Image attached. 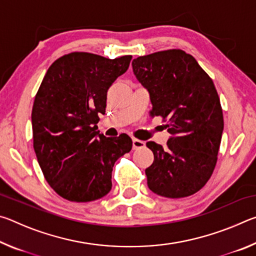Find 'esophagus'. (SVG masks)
Here are the masks:
<instances>
[{"instance_id":"34e87169","label":"esophagus","mask_w":256,"mask_h":256,"mask_svg":"<svg viewBox=\"0 0 256 256\" xmlns=\"http://www.w3.org/2000/svg\"><path fill=\"white\" fill-rule=\"evenodd\" d=\"M132 144H133V150H138V149H141V148H144V141H141V140H138V138H133L132 140Z\"/></svg>"}]
</instances>
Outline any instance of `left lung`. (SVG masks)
I'll return each instance as SVG.
<instances>
[{"label":"left lung","mask_w":256,"mask_h":256,"mask_svg":"<svg viewBox=\"0 0 256 256\" xmlns=\"http://www.w3.org/2000/svg\"><path fill=\"white\" fill-rule=\"evenodd\" d=\"M133 72L149 90L152 110L172 134L167 146L146 142L154 162L146 170L154 193L180 198L200 190L214 172L224 130L214 81L192 55L167 50L133 60Z\"/></svg>","instance_id":"1"}]
</instances>
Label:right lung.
Here are the masks:
<instances>
[{"label": "right lung", "mask_w": 256, "mask_h": 256, "mask_svg": "<svg viewBox=\"0 0 256 256\" xmlns=\"http://www.w3.org/2000/svg\"><path fill=\"white\" fill-rule=\"evenodd\" d=\"M131 60L73 52L56 60L42 81L32 112L34 150L47 183L66 200L105 196L115 162L132 149L131 138H106L96 125L108 89Z\"/></svg>", "instance_id": "add662e5"}]
</instances>
